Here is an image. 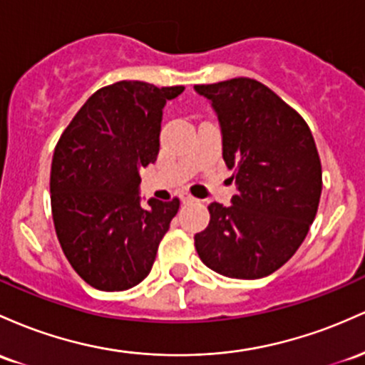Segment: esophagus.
I'll list each match as a JSON object with an SVG mask.
<instances>
[{
    "label": "esophagus",
    "mask_w": 365,
    "mask_h": 365,
    "mask_svg": "<svg viewBox=\"0 0 365 365\" xmlns=\"http://www.w3.org/2000/svg\"><path fill=\"white\" fill-rule=\"evenodd\" d=\"M181 202L182 203H193V202H196V198H193L190 193H181Z\"/></svg>",
    "instance_id": "esophagus-1"
}]
</instances>
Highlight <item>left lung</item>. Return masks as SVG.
Masks as SVG:
<instances>
[{"instance_id":"obj_1","label":"left lung","mask_w":365,"mask_h":365,"mask_svg":"<svg viewBox=\"0 0 365 365\" xmlns=\"http://www.w3.org/2000/svg\"><path fill=\"white\" fill-rule=\"evenodd\" d=\"M222 128V157L237 191L232 205H208L195 236L200 259L232 279H259L294 255L317 214L322 167L304 117L248 77L198 84Z\"/></svg>"}]
</instances>
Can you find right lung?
Instances as JSON below:
<instances>
[{
	"label": "right lung",
	"instance_id": "right-lung-1",
	"mask_svg": "<svg viewBox=\"0 0 365 365\" xmlns=\"http://www.w3.org/2000/svg\"><path fill=\"white\" fill-rule=\"evenodd\" d=\"M184 91L120 81L98 89L55 146V231L73 271L101 292H124L151 271L179 198L139 202V170L157 162L162 108Z\"/></svg>",
	"mask_w": 365,
	"mask_h": 365
}]
</instances>
